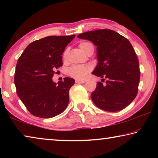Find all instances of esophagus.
<instances>
[{
	"mask_svg": "<svg viewBox=\"0 0 158 158\" xmlns=\"http://www.w3.org/2000/svg\"><path fill=\"white\" fill-rule=\"evenodd\" d=\"M75 82L77 83V84H84V83H85V81H84V80H79V79H76V80H75Z\"/></svg>",
	"mask_w": 158,
	"mask_h": 158,
	"instance_id": "34e87169",
	"label": "esophagus"
}]
</instances>
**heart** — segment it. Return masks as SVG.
<instances>
[{"instance_id":"obj_1","label":"heart","mask_w":158,"mask_h":158,"mask_svg":"<svg viewBox=\"0 0 158 158\" xmlns=\"http://www.w3.org/2000/svg\"><path fill=\"white\" fill-rule=\"evenodd\" d=\"M79 47L82 51L86 53H89L90 51L94 50L93 45L89 42H81L79 44ZM68 54V49H65L63 52V59H66ZM90 71V67L89 65H73L68 69L67 73L69 76L77 79H84L89 72Z\"/></svg>"}]
</instances>
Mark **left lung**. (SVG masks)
Wrapping results in <instances>:
<instances>
[{"label":"left lung","mask_w":158,"mask_h":158,"mask_svg":"<svg viewBox=\"0 0 158 158\" xmlns=\"http://www.w3.org/2000/svg\"><path fill=\"white\" fill-rule=\"evenodd\" d=\"M78 37L97 46L98 63L93 74L107 79L105 85L97 83L90 95L93 103L107 111L125 109L137 96L140 79L138 58L130 41L109 29L85 32Z\"/></svg>","instance_id":"8db88e82"}]
</instances>
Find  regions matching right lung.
Listing matches in <instances>:
<instances>
[{
    "label": "right lung",
    "instance_id": "1",
    "mask_svg": "<svg viewBox=\"0 0 158 158\" xmlns=\"http://www.w3.org/2000/svg\"><path fill=\"white\" fill-rule=\"evenodd\" d=\"M74 37L48 36L35 40L19 58L14 79L17 93L33 116L49 118L68 106L74 79L65 77L56 84L52 77L56 69L63 65L61 56Z\"/></svg>",
    "mask_w": 158,
    "mask_h": 158
}]
</instances>
